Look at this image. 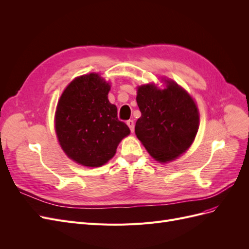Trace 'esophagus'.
I'll return each instance as SVG.
<instances>
[{
    "mask_svg": "<svg viewBox=\"0 0 249 249\" xmlns=\"http://www.w3.org/2000/svg\"><path fill=\"white\" fill-rule=\"evenodd\" d=\"M126 124L129 125L131 132L133 133V132H134V130H135V125H134V122H133V120H131V119H130V120H127V122H126Z\"/></svg>",
    "mask_w": 249,
    "mask_h": 249,
    "instance_id": "obj_1",
    "label": "esophagus"
}]
</instances>
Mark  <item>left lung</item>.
Wrapping results in <instances>:
<instances>
[{
    "label": "left lung",
    "mask_w": 249,
    "mask_h": 249,
    "mask_svg": "<svg viewBox=\"0 0 249 249\" xmlns=\"http://www.w3.org/2000/svg\"><path fill=\"white\" fill-rule=\"evenodd\" d=\"M158 89L153 84L138 87L141 112L135 133L157 161L175 160L188 149L198 130L196 105L184 89L172 81Z\"/></svg>",
    "instance_id": "1"
}]
</instances>
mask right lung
Segmentation results:
<instances>
[{
    "mask_svg": "<svg viewBox=\"0 0 249 249\" xmlns=\"http://www.w3.org/2000/svg\"><path fill=\"white\" fill-rule=\"evenodd\" d=\"M110 85L97 73L74 79L57 105L55 126L62 149L71 159L99 167L115 155L130 129L108 100Z\"/></svg>",
    "mask_w": 249,
    "mask_h": 249,
    "instance_id": "obj_1",
    "label": "right lung"
}]
</instances>
